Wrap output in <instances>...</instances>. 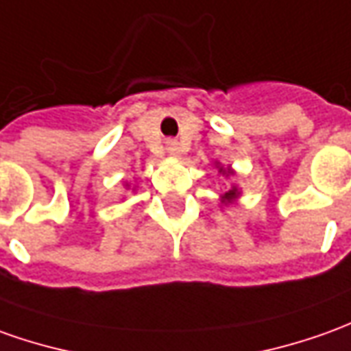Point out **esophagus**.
<instances>
[{
  "label": "esophagus",
  "mask_w": 351,
  "mask_h": 351,
  "mask_svg": "<svg viewBox=\"0 0 351 351\" xmlns=\"http://www.w3.org/2000/svg\"><path fill=\"white\" fill-rule=\"evenodd\" d=\"M166 151H168V154H171V156H176V154H180V147H178L176 141H168V143H166Z\"/></svg>",
  "instance_id": "esophagus-1"
}]
</instances>
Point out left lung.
I'll return each mask as SVG.
<instances>
[{"mask_svg": "<svg viewBox=\"0 0 351 351\" xmlns=\"http://www.w3.org/2000/svg\"><path fill=\"white\" fill-rule=\"evenodd\" d=\"M214 166L217 168V171L221 173V176H226V178H233V176H237V171L231 168V166H223L221 162H214ZM243 197V191L239 189V185L237 183H231V187L223 193V195H219V206L221 208H227L231 206V204H235L237 200Z\"/></svg>", "mask_w": 351, "mask_h": 351, "instance_id": "8db88e82", "label": "left lung"}]
</instances>
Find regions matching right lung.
I'll list each match as a JSON object with an SVG mask.
<instances>
[{
    "mask_svg": "<svg viewBox=\"0 0 351 351\" xmlns=\"http://www.w3.org/2000/svg\"><path fill=\"white\" fill-rule=\"evenodd\" d=\"M130 187H132V185H130V183H128V181H124V189L128 191V189H130ZM134 191H135V187H134V189H132V193H134Z\"/></svg>",
    "mask_w": 351,
    "mask_h": 351,
    "instance_id": "1",
    "label": "right lung"
}]
</instances>
